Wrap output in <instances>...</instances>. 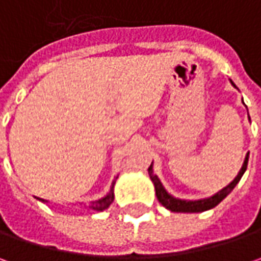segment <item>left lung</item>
<instances>
[{"instance_id":"obj_1","label":"left lung","mask_w":261,"mask_h":261,"mask_svg":"<svg viewBox=\"0 0 261 261\" xmlns=\"http://www.w3.org/2000/svg\"><path fill=\"white\" fill-rule=\"evenodd\" d=\"M231 84L236 87V84L231 81ZM247 164H248V154L246 155V160H244V164L241 167L240 173L237 174V177L229 183V185L224 187L222 190H219L218 193H215L214 196L207 197V199H200V200H181V199H175L174 196H171L170 193H167V190L164 189V186L161 185L160 178L154 174V170H152V164L148 168V173H149V178L152 180V183L155 186V195L158 202L161 205L167 207L168 211L171 212H187V214H193V212H205V211H209L212 207H215L218 203H221L226 196L229 195L234 187L238 185V181L241 180V177L244 174V171L247 170Z\"/></svg>"}]
</instances>
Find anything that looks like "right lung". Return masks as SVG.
I'll return each instance as SVG.
<instances>
[{
  "label": "right lung",
  "instance_id": "obj_1",
  "mask_svg": "<svg viewBox=\"0 0 261 261\" xmlns=\"http://www.w3.org/2000/svg\"><path fill=\"white\" fill-rule=\"evenodd\" d=\"M117 178V177H116ZM116 178L113 180V183H112V187H110V192L105 196V197H101V199H98V200H95V202H91L88 207L90 209H93L95 212H101V211H105L107 209L109 206L113 203V200H115V193H113V187H115V181ZM39 200H42V202H47L45 199H39Z\"/></svg>",
  "mask_w": 261,
  "mask_h": 261
}]
</instances>
